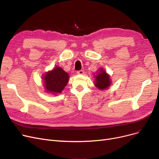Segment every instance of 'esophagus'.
<instances>
[{
	"instance_id": "34e87169",
	"label": "esophagus",
	"mask_w": 159,
	"mask_h": 159,
	"mask_svg": "<svg viewBox=\"0 0 159 159\" xmlns=\"http://www.w3.org/2000/svg\"><path fill=\"white\" fill-rule=\"evenodd\" d=\"M84 70H78L77 71V73L78 74H80V75H83V74H84Z\"/></svg>"
}]
</instances>
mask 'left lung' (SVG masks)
<instances>
[{
  "mask_svg": "<svg viewBox=\"0 0 159 159\" xmlns=\"http://www.w3.org/2000/svg\"><path fill=\"white\" fill-rule=\"evenodd\" d=\"M96 77L95 85L99 89L105 90L111 84V79L109 75L105 73L103 69L100 70V73Z\"/></svg>",
  "mask_w": 159,
  "mask_h": 159,
  "instance_id": "8db88e82",
  "label": "left lung"
}]
</instances>
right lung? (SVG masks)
Listing matches in <instances>:
<instances>
[{
	"mask_svg": "<svg viewBox=\"0 0 159 159\" xmlns=\"http://www.w3.org/2000/svg\"><path fill=\"white\" fill-rule=\"evenodd\" d=\"M45 88L47 92L52 93H61L68 83L69 75L61 67H55L44 76Z\"/></svg>",
	"mask_w": 159,
	"mask_h": 159,
	"instance_id": "add662e5",
	"label": "right lung"
}]
</instances>
